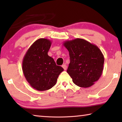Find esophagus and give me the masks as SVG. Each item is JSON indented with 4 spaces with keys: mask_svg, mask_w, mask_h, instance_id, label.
<instances>
[{
    "mask_svg": "<svg viewBox=\"0 0 122 122\" xmlns=\"http://www.w3.org/2000/svg\"><path fill=\"white\" fill-rule=\"evenodd\" d=\"M62 67H63V68L64 69V70H66L67 69V66H66V65H65V64H64V65H63L62 66Z\"/></svg>",
    "mask_w": 122,
    "mask_h": 122,
    "instance_id": "esophagus-1",
    "label": "esophagus"
}]
</instances>
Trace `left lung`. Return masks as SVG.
<instances>
[{"instance_id": "obj_1", "label": "left lung", "mask_w": 122, "mask_h": 122, "mask_svg": "<svg viewBox=\"0 0 122 122\" xmlns=\"http://www.w3.org/2000/svg\"><path fill=\"white\" fill-rule=\"evenodd\" d=\"M63 45L69 51L70 63L67 72L73 82L83 88L93 85L103 72L104 58L102 51L83 39L66 41Z\"/></svg>"}]
</instances>
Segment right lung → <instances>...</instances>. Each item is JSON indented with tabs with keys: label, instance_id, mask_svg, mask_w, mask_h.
<instances>
[{
	"label": "right lung",
	"instance_id": "obj_1",
	"mask_svg": "<svg viewBox=\"0 0 122 122\" xmlns=\"http://www.w3.org/2000/svg\"><path fill=\"white\" fill-rule=\"evenodd\" d=\"M51 42L41 38L33 44L22 60V71L30 86L38 91H45L53 87L63 68L57 66L48 51Z\"/></svg>",
	"mask_w": 122,
	"mask_h": 122
}]
</instances>
